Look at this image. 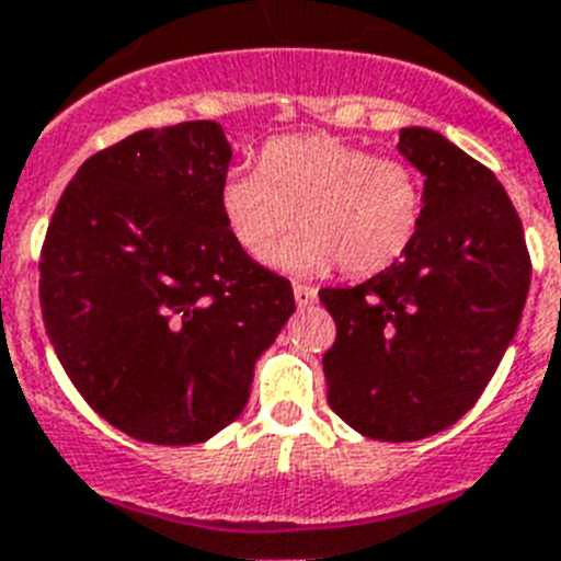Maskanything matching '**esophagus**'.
Instances as JSON below:
<instances>
[{
	"instance_id": "1",
	"label": "esophagus",
	"mask_w": 561,
	"mask_h": 561,
	"mask_svg": "<svg viewBox=\"0 0 561 561\" xmlns=\"http://www.w3.org/2000/svg\"><path fill=\"white\" fill-rule=\"evenodd\" d=\"M295 304H298V309H307L312 307L314 300H318V289L314 286H304V284H295Z\"/></svg>"
}]
</instances>
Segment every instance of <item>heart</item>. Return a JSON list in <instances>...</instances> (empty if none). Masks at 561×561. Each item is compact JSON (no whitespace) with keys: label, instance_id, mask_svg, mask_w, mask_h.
<instances>
[{"label":"heart","instance_id":"obj_1","mask_svg":"<svg viewBox=\"0 0 561 561\" xmlns=\"http://www.w3.org/2000/svg\"><path fill=\"white\" fill-rule=\"evenodd\" d=\"M217 208L252 261L270 254L295 216L301 231L272 253L277 270L323 275L341 263L346 275H373L413 243L424 197L407 163L330 134H295L266 142L257 171H229Z\"/></svg>","mask_w":561,"mask_h":561}]
</instances>
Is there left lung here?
Returning a JSON list of instances; mask_svg holds the SVG:
<instances>
[{
  "instance_id": "1",
  "label": "left lung",
  "mask_w": 561,
  "mask_h": 561,
  "mask_svg": "<svg viewBox=\"0 0 561 561\" xmlns=\"http://www.w3.org/2000/svg\"><path fill=\"white\" fill-rule=\"evenodd\" d=\"M424 178L413 243L353 289H321L337 337L327 401L360 436L419 442L479 401L530 286L522 220L496 174L433 128H401Z\"/></svg>"
}]
</instances>
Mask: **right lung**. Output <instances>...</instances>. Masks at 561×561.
<instances>
[{
  "label": "right lung",
  "mask_w": 561,
  "mask_h": 561,
  "mask_svg": "<svg viewBox=\"0 0 561 561\" xmlns=\"http://www.w3.org/2000/svg\"><path fill=\"white\" fill-rule=\"evenodd\" d=\"M224 125L146 128L88 157L39 263L54 353L88 404L148 444H197L243 413L254 364L295 312L286 277L231 240Z\"/></svg>",
  "instance_id": "1"
}]
</instances>
